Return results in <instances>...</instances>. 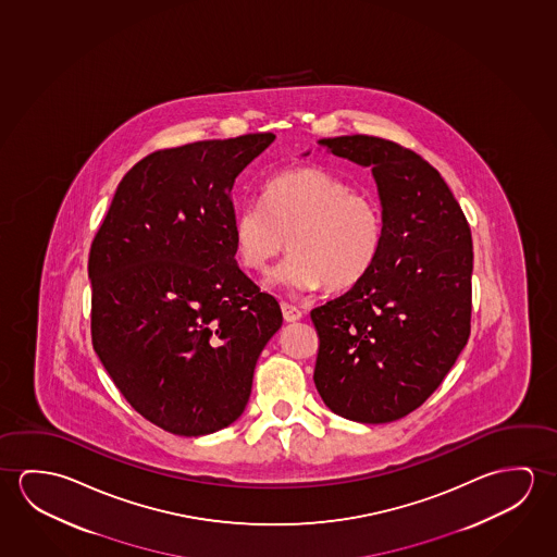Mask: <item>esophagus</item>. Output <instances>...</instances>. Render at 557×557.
I'll return each mask as SVG.
<instances>
[{
    "instance_id": "esophagus-1",
    "label": "esophagus",
    "mask_w": 557,
    "mask_h": 557,
    "mask_svg": "<svg viewBox=\"0 0 557 557\" xmlns=\"http://www.w3.org/2000/svg\"><path fill=\"white\" fill-rule=\"evenodd\" d=\"M281 309H283L284 321H298V319H301L300 309L296 308V306H292L288 301H283Z\"/></svg>"
}]
</instances>
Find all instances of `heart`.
I'll return each instance as SVG.
<instances>
[{
    "label": "heart",
    "instance_id": "heart-1",
    "mask_svg": "<svg viewBox=\"0 0 557 557\" xmlns=\"http://www.w3.org/2000/svg\"><path fill=\"white\" fill-rule=\"evenodd\" d=\"M265 203L246 201L234 216V248L251 271H274L292 288L345 290L370 271L383 242V209L375 195L318 166L284 170L265 184Z\"/></svg>",
    "mask_w": 557,
    "mask_h": 557
}]
</instances>
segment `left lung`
<instances>
[{"label": "left lung", "mask_w": 557, "mask_h": 557, "mask_svg": "<svg viewBox=\"0 0 557 557\" xmlns=\"http://www.w3.org/2000/svg\"><path fill=\"white\" fill-rule=\"evenodd\" d=\"M321 145L371 166L383 242L350 290L311 309L319 336L313 381L335 414L395 422L424 405L467 345L472 234L445 180L414 150L371 135Z\"/></svg>", "instance_id": "obj_1"}]
</instances>
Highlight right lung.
I'll return each instance as SVG.
<instances>
[{
    "instance_id": "1",
    "label": "right lung",
    "mask_w": 557,
    "mask_h": 557,
    "mask_svg": "<svg viewBox=\"0 0 557 557\" xmlns=\"http://www.w3.org/2000/svg\"><path fill=\"white\" fill-rule=\"evenodd\" d=\"M273 133L150 152L120 182L90 244V336L115 387L164 432L197 437L248 405L283 325L236 263L232 187Z\"/></svg>"
}]
</instances>
